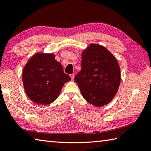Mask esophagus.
Segmentation results:
<instances>
[{
    "instance_id": "esophagus-1",
    "label": "esophagus",
    "mask_w": 151,
    "mask_h": 151,
    "mask_svg": "<svg viewBox=\"0 0 151 151\" xmlns=\"http://www.w3.org/2000/svg\"><path fill=\"white\" fill-rule=\"evenodd\" d=\"M70 78H71L72 81H73V80L74 79V78H75V74H71V75H70Z\"/></svg>"
}]
</instances>
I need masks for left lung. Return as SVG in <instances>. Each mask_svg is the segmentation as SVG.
<instances>
[{"label":"left lung","instance_id":"left-lung-1","mask_svg":"<svg viewBox=\"0 0 151 151\" xmlns=\"http://www.w3.org/2000/svg\"><path fill=\"white\" fill-rule=\"evenodd\" d=\"M81 65L75 81L82 97L95 106L108 104L116 95L121 83L116 58L104 46L91 43L82 52Z\"/></svg>","mask_w":151,"mask_h":151}]
</instances>
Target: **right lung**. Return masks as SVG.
Returning <instances> with one entry per match:
<instances>
[{"label":"right lung","instance_id":"add662e5","mask_svg":"<svg viewBox=\"0 0 151 151\" xmlns=\"http://www.w3.org/2000/svg\"><path fill=\"white\" fill-rule=\"evenodd\" d=\"M24 91L30 100L47 105L58 97L65 82L71 80L53 53L36 52L24 65L22 74Z\"/></svg>","mask_w":151,"mask_h":151}]
</instances>
